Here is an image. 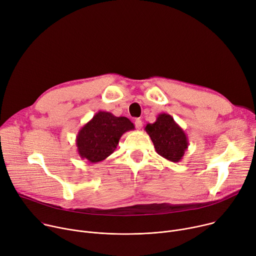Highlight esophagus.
I'll use <instances>...</instances> for the list:
<instances>
[{
    "label": "esophagus",
    "mask_w": 256,
    "mask_h": 256,
    "mask_svg": "<svg viewBox=\"0 0 256 256\" xmlns=\"http://www.w3.org/2000/svg\"><path fill=\"white\" fill-rule=\"evenodd\" d=\"M134 124H136V128H138V130H141L142 128V126H143V122L141 120H134Z\"/></svg>",
    "instance_id": "obj_1"
}]
</instances>
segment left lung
<instances>
[{
  "instance_id": "obj_1",
  "label": "left lung",
  "mask_w": 256,
  "mask_h": 256,
  "mask_svg": "<svg viewBox=\"0 0 256 256\" xmlns=\"http://www.w3.org/2000/svg\"><path fill=\"white\" fill-rule=\"evenodd\" d=\"M156 152L172 162H180L189 146L188 136L172 115L160 113L156 122L145 126Z\"/></svg>"
}]
</instances>
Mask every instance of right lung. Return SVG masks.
Masks as SVG:
<instances>
[{
    "label": "right lung",
    "instance_id": "obj_1",
    "mask_svg": "<svg viewBox=\"0 0 256 256\" xmlns=\"http://www.w3.org/2000/svg\"><path fill=\"white\" fill-rule=\"evenodd\" d=\"M134 130L124 116H114L107 111L97 112L78 132L76 147L82 159L96 164L110 156L118 145L122 136Z\"/></svg>",
    "mask_w": 256,
    "mask_h": 256
}]
</instances>
